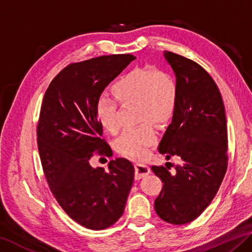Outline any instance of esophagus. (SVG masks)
Segmentation results:
<instances>
[{
    "mask_svg": "<svg viewBox=\"0 0 252 252\" xmlns=\"http://www.w3.org/2000/svg\"><path fill=\"white\" fill-rule=\"evenodd\" d=\"M134 169H135V178L140 179L146 177L147 175L150 174V167L148 165H145V163H140L137 162L134 165Z\"/></svg>",
    "mask_w": 252,
    "mask_h": 252,
    "instance_id": "1",
    "label": "esophagus"
}]
</instances>
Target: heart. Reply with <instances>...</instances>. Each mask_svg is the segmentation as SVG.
I'll return each mask as SVG.
<instances>
[{
  "label": "heart",
  "mask_w": 252,
  "mask_h": 252,
  "mask_svg": "<svg viewBox=\"0 0 252 252\" xmlns=\"http://www.w3.org/2000/svg\"><path fill=\"white\" fill-rule=\"evenodd\" d=\"M112 91L122 104L138 102V119L139 121H145L140 126L126 129L118 138L115 148L126 157L143 158L157 139L150 121L165 125L173 118L178 99L176 79L166 71L157 70L153 67H138L115 82ZM95 113L105 130L112 133L118 132L119 105L114 98L99 97L95 106Z\"/></svg>",
  "instance_id": "b5f03b06"
}]
</instances>
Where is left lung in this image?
I'll use <instances>...</instances> for the list:
<instances>
[{
    "label": "left lung",
    "mask_w": 252,
    "mask_h": 252,
    "mask_svg": "<svg viewBox=\"0 0 252 252\" xmlns=\"http://www.w3.org/2000/svg\"><path fill=\"white\" fill-rule=\"evenodd\" d=\"M163 57L176 77L178 99L158 148L167 160L178 156L182 163L174 173L151 167L163 183L155 210L163 221L179 225L198 218L220 189L227 167L226 118L221 93L203 67L170 51Z\"/></svg>",
    "instance_id": "obj_1"
}]
</instances>
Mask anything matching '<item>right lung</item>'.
Listing matches in <instances>:
<instances>
[{"label": "right lung", "instance_id": "right-lung-1", "mask_svg": "<svg viewBox=\"0 0 252 252\" xmlns=\"http://www.w3.org/2000/svg\"><path fill=\"white\" fill-rule=\"evenodd\" d=\"M132 55H111L67 66L50 83L40 110L37 140L40 159L54 196L79 224L103 230L122 217L134 179L125 158L107 170L91 166L93 153L112 155L95 113L105 87L134 61Z\"/></svg>", "mask_w": 252, "mask_h": 252}]
</instances>
